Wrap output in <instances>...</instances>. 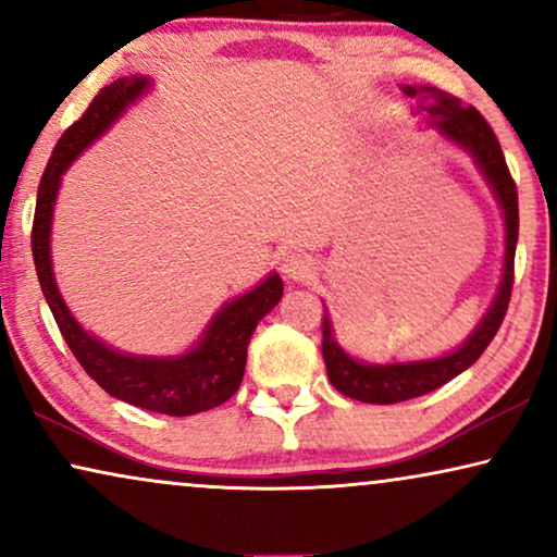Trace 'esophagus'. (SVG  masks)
Masks as SVG:
<instances>
[{"label": "esophagus", "instance_id": "esophagus-1", "mask_svg": "<svg viewBox=\"0 0 557 557\" xmlns=\"http://www.w3.org/2000/svg\"><path fill=\"white\" fill-rule=\"evenodd\" d=\"M317 263L307 250H288V253L281 258V271H284L286 278L292 281H307L311 273H314Z\"/></svg>", "mask_w": 557, "mask_h": 557}]
</instances>
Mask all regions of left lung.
Masks as SVG:
<instances>
[{
	"label": "left lung",
	"instance_id": "left-lung-1",
	"mask_svg": "<svg viewBox=\"0 0 557 557\" xmlns=\"http://www.w3.org/2000/svg\"><path fill=\"white\" fill-rule=\"evenodd\" d=\"M410 98H421L418 111L429 113V124L436 126L446 139L459 144L476 159L482 166L486 182H490L494 195L499 197L502 210H505L507 225V246H505V276H502L497 299L492 309L486 311L482 324L476 326L474 334L456 349V352L438 357V360L425 362H395V364H362L349 357L332 337L330 319L322 317V355L326 364V375L332 385L337 387L347 398L362 403H377V406H391V403H403L418 395H425L436 387L446 385L448 380L461 375L463 370L471 368L494 334L499 332L505 322L509 296H512L515 284V248L517 235H520V208H517V185L509 174V166L502 154V147L494 136L492 126L479 113L474 106H461L459 98L444 94V90L421 86V88H403Z\"/></svg>",
	"mask_w": 557,
	"mask_h": 557
}]
</instances>
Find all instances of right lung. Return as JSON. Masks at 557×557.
<instances>
[{"instance_id": "add662e5", "label": "right lung", "mask_w": 557, "mask_h": 557, "mask_svg": "<svg viewBox=\"0 0 557 557\" xmlns=\"http://www.w3.org/2000/svg\"><path fill=\"white\" fill-rule=\"evenodd\" d=\"M147 88L149 81L144 75H126V78L113 81L111 86L98 90L88 109L83 111V116L60 136L42 172L40 187H37L33 258L45 301H48L52 317H55L65 345L71 347L81 368L106 393L119 400H126L128 406L154 410V413L195 416L202 413V410L223 406L240 387L243 372H246L248 342L253 337L256 324L276 307L281 294H284V284H281L276 273L265 278L261 286H256L253 292L225 304L193 352L157 360V357L121 355L116 349L106 347L103 342L90 337L88 332H83L81 324L67 311L65 301L60 299L50 265L52 202L58 197L60 174Z\"/></svg>"}]
</instances>
